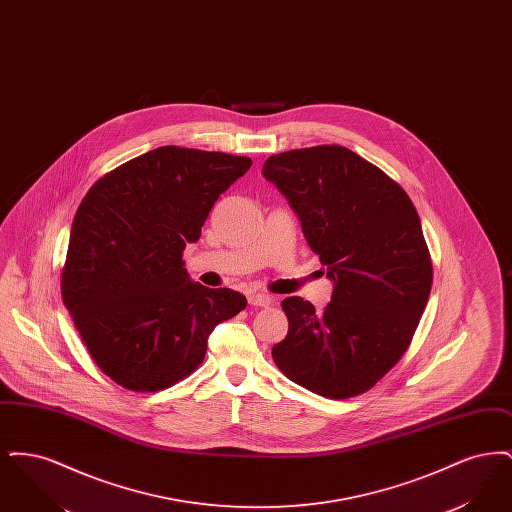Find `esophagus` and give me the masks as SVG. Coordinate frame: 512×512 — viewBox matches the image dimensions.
I'll return each instance as SVG.
<instances>
[{
	"label": "esophagus",
	"mask_w": 512,
	"mask_h": 512,
	"mask_svg": "<svg viewBox=\"0 0 512 512\" xmlns=\"http://www.w3.org/2000/svg\"><path fill=\"white\" fill-rule=\"evenodd\" d=\"M247 301H249L251 307H268V305L274 303V297L267 295V293H249Z\"/></svg>",
	"instance_id": "obj_1"
}]
</instances>
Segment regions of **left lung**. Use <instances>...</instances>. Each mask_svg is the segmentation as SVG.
Here are the masks:
<instances>
[{"label":"left lung","mask_w":512,"mask_h":512,"mask_svg":"<svg viewBox=\"0 0 512 512\" xmlns=\"http://www.w3.org/2000/svg\"><path fill=\"white\" fill-rule=\"evenodd\" d=\"M263 174L288 197L334 280L320 313L297 295L282 301L290 328L272 359L322 397L361 395L405 355L432 290L413 201L386 172L336 144L272 155Z\"/></svg>","instance_id":"obj_1"}]
</instances>
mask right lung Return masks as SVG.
Masks as SVG:
<instances>
[{
    "label": "right lung",
    "mask_w": 512,
    "mask_h": 512,
    "mask_svg": "<svg viewBox=\"0 0 512 512\" xmlns=\"http://www.w3.org/2000/svg\"><path fill=\"white\" fill-rule=\"evenodd\" d=\"M249 157L163 146L107 172L74 215L61 297L99 370L130 391L171 388L203 363L213 328L244 311L242 293L188 278L215 201Z\"/></svg>",
    "instance_id": "1"
}]
</instances>
